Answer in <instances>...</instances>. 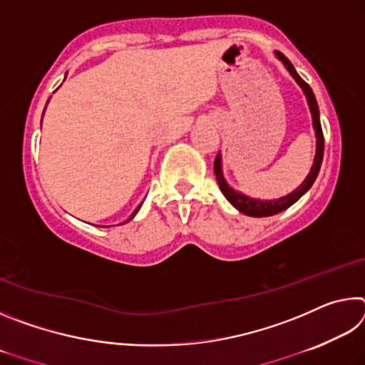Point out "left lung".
I'll use <instances>...</instances> for the list:
<instances>
[{
	"label": "left lung",
	"instance_id": "8db88e82",
	"mask_svg": "<svg viewBox=\"0 0 365 365\" xmlns=\"http://www.w3.org/2000/svg\"><path fill=\"white\" fill-rule=\"evenodd\" d=\"M275 56L282 61V64L287 67V71L289 73H292V77L296 80V83L301 86L302 93L306 95L309 110H311V115H312V127H314V132H316V138H317L316 156H314L312 168H311V170H309V174L304 178V182H302L294 191H292V193L287 196H282V197H279V200H256V197H250L243 193H240V191H237V190H233L230 185L227 183L225 177H224V170H222V156L219 153L217 158H215V160H214V174H215V178H217L219 188L233 207H237L238 211L245 215H251V217H269V215L279 214L282 211H285V209H288L292 205H294V202L298 201L299 197L312 187V183L316 182L319 170H320V165H322V159H324V133H322V125H320V114H319L316 96H314L311 86H309L304 80L298 76V72H296L293 64L289 63L287 56H283L280 51H275Z\"/></svg>",
	"mask_w": 365,
	"mask_h": 365
}]
</instances>
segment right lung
Masks as SVG:
<instances>
[{
  "label": "right lung",
  "mask_w": 365,
  "mask_h": 365,
  "mask_svg": "<svg viewBox=\"0 0 365 365\" xmlns=\"http://www.w3.org/2000/svg\"><path fill=\"white\" fill-rule=\"evenodd\" d=\"M48 101H49V100H48ZM141 205H143V202H141ZM141 205H140V206H138V207H137V209H135V211H133V212H132V215H130V217H128V220H132V219H133V217H135V215H137V212H138V211H140V207H141ZM128 220H127V222H128Z\"/></svg>",
  "instance_id": "add662e5"
}]
</instances>
